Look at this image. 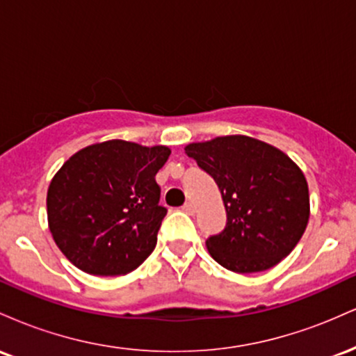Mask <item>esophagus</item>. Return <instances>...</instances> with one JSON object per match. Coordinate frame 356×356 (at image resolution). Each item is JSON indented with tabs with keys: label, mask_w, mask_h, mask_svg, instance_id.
I'll return each mask as SVG.
<instances>
[{
	"label": "esophagus",
	"mask_w": 356,
	"mask_h": 356,
	"mask_svg": "<svg viewBox=\"0 0 356 356\" xmlns=\"http://www.w3.org/2000/svg\"><path fill=\"white\" fill-rule=\"evenodd\" d=\"M182 209L184 211H186L187 212V214H194V212H195V207H194V204H192V202H186V204H184V206H182Z\"/></svg>",
	"instance_id": "obj_1"
}]
</instances>
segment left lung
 Segmentation results:
<instances>
[{"instance_id": "8db88e82", "label": "left lung", "mask_w": 356, "mask_h": 356, "mask_svg": "<svg viewBox=\"0 0 356 356\" xmlns=\"http://www.w3.org/2000/svg\"><path fill=\"white\" fill-rule=\"evenodd\" d=\"M186 154L222 195L226 227L206 241L220 266L241 275L266 271L295 249L309 219V192L288 155L246 136L195 142Z\"/></svg>"}]
</instances>
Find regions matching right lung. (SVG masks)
Segmentation results:
<instances>
[{
  "instance_id": "add662e5",
  "label": "right lung",
  "mask_w": 356,
  "mask_h": 356,
  "mask_svg": "<svg viewBox=\"0 0 356 356\" xmlns=\"http://www.w3.org/2000/svg\"><path fill=\"white\" fill-rule=\"evenodd\" d=\"M170 149L107 140L73 154L47 195L48 226L70 263L95 276L127 275L157 244L167 209L155 174Z\"/></svg>"
}]
</instances>
